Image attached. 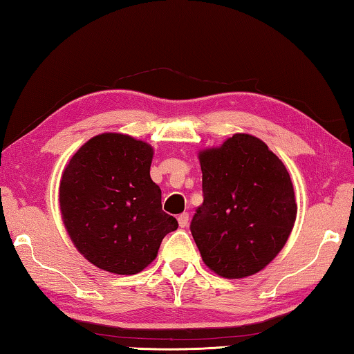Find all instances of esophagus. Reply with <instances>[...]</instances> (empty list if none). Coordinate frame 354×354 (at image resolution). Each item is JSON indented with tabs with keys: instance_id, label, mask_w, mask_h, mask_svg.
Segmentation results:
<instances>
[{
	"instance_id": "1",
	"label": "esophagus",
	"mask_w": 354,
	"mask_h": 354,
	"mask_svg": "<svg viewBox=\"0 0 354 354\" xmlns=\"http://www.w3.org/2000/svg\"><path fill=\"white\" fill-rule=\"evenodd\" d=\"M178 223L181 227H185L189 223V214L187 212H183L181 215H178Z\"/></svg>"
}]
</instances>
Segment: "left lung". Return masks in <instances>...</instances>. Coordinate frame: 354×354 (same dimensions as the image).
Listing matches in <instances>:
<instances>
[{"mask_svg":"<svg viewBox=\"0 0 354 354\" xmlns=\"http://www.w3.org/2000/svg\"><path fill=\"white\" fill-rule=\"evenodd\" d=\"M198 159L205 201L190 231L203 262L221 278L251 277L278 256L295 225L289 171L261 139L242 133Z\"/></svg>","mask_w":354,"mask_h":354,"instance_id":"left-lung-1","label":"left lung"}]
</instances>
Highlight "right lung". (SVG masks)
I'll return each mask as SVG.
<instances>
[{"mask_svg": "<svg viewBox=\"0 0 354 354\" xmlns=\"http://www.w3.org/2000/svg\"><path fill=\"white\" fill-rule=\"evenodd\" d=\"M154 149L128 134L103 133L77 149L62 171L59 206L76 250L95 267L136 274L151 263L178 221L149 176Z\"/></svg>", "mask_w": 354, "mask_h": 354, "instance_id": "right-lung-1", "label": "right lung"}]
</instances>
